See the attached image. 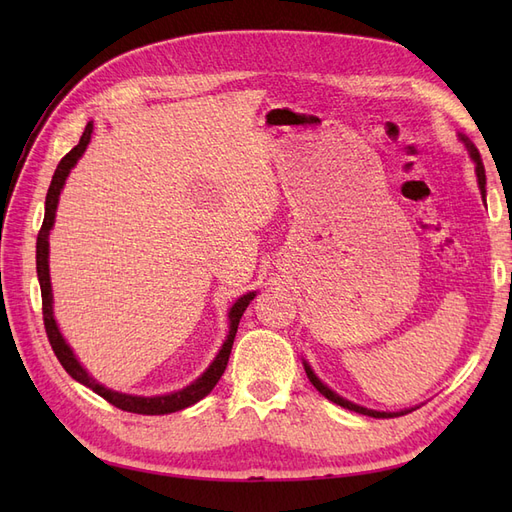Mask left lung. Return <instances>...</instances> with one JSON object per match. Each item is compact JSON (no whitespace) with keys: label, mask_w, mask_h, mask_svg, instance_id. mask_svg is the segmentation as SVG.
Instances as JSON below:
<instances>
[{"label":"left lung","mask_w":512,"mask_h":512,"mask_svg":"<svg viewBox=\"0 0 512 512\" xmlns=\"http://www.w3.org/2000/svg\"><path fill=\"white\" fill-rule=\"evenodd\" d=\"M459 141L466 145V149H468V153H470V158L474 160V164H476V181H478V190H480V194H483V198H485V194H487V179H485V166H483V160H480V153H478V149L474 147V143L470 141V138L466 136V134H459ZM303 367H305V374H307V378H309V382H312L314 386H316V391L318 393H322L324 397H327L329 401H333V404H337V406H342V408H346V410H352V412H359V414H365V416H374V418H393V416H404V414H408V412H412L414 408H408V410H401V412H380V410H371V408H363V406H359V404H354V401H348L346 397H342V395H337L333 389H329L327 384H324L316 374H314V369H312V365H309L307 361H303Z\"/></svg>","instance_id":"left-lung-1"}]
</instances>
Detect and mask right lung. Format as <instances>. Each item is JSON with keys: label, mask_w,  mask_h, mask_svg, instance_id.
<instances>
[{"label": "right lung", "mask_w": 512, "mask_h": 512, "mask_svg": "<svg viewBox=\"0 0 512 512\" xmlns=\"http://www.w3.org/2000/svg\"><path fill=\"white\" fill-rule=\"evenodd\" d=\"M91 132H94V121H89L85 126V132L81 136L79 145H76L72 151H68L61 162L55 168V175L51 179L49 192H46V203H44V222L42 228L38 232V241H36V271H38V282H40V292H42V316H44V329L46 335H49V342L53 346V352L59 359V363L64 365V369L68 374L81 382L87 389H91L94 393H98L100 397H104L108 404H113L115 408H121L126 412H134V414H170V412H179L183 408L194 406L196 401H200L203 397H207L213 386L218 384V380L222 378L224 369L228 365V356L232 350V342H235V335L239 329V320L243 316V312L247 309L256 297V290L245 292L243 297H239L235 301V305L230 307L228 312V335L224 339V344L220 348V352L215 354V359L211 361V365L200 374L192 384L183 386V389L175 391V393H166V395H153V397H143V395H128V393H119L108 389V386L100 384L94 376H89V371L81 365V361L76 359L74 350L68 346V342L61 335L57 320H55V312H53V288H51V273H49V235L55 226V213H57V205H59V194L64 190L66 179L72 173V168L76 166V162L81 160V156L85 153L89 141H91Z\"/></svg>", "instance_id": "add662e5"}]
</instances>
